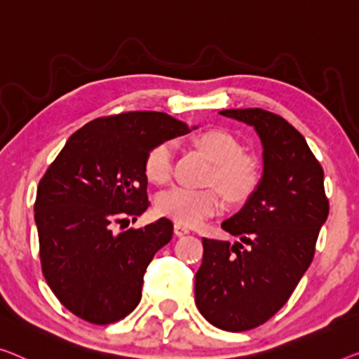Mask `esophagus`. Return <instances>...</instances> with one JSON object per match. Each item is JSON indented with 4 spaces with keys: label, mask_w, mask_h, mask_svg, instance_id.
<instances>
[{
    "label": "esophagus",
    "mask_w": 359,
    "mask_h": 359,
    "mask_svg": "<svg viewBox=\"0 0 359 359\" xmlns=\"http://www.w3.org/2000/svg\"><path fill=\"white\" fill-rule=\"evenodd\" d=\"M174 232H175V235H177V237H182V235L190 233V229L185 227V226H182V224L175 222V224H174Z\"/></svg>",
    "instance_id": "esophagus-1"
}]
</instances>
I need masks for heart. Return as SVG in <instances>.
<instances>
[{
	"label": "heart",
	"instance_id": "heart-1",
	"mask_svg": "<svg viewBox=\"0 0 359 359\" xmlns=\"http://www.w3.org/2000/svg\"><path fill=\"white\" fill-rule=\"evenodd\" d=\"M195 143L214 163L211 180L229 196H247L256 184V164L253 158L242 153V145L231 133L221 128H210L196 135ZM174 142L165 140L154 145L145 156L143 169L149 182L163 185L172 177ZM158 212L182 226H198L206 217L222 210V198L214 189L174 187L158 198Z\"/></svg>",
	"mask_w": 359,
	"mask_h": 359
}]
</instances>
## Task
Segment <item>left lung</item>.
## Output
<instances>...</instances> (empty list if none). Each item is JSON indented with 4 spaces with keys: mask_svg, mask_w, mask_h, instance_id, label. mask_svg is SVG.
<instances>
[{
    "mask_svg": "<svg viewBox=\"0 0 359 359\" xmlns=\"http://www.w3.org/2000/svg\"><path fill=\"white\" fill-rule=\"evenodd\" d=\"M219 114L255 128L263 175L242 210L221 224L238 242L203 238L195 303L214 327L243 332L264 324L290 298L313 261L329 201L324 170L295 127L259 108Z\"/></svg>",
    "mask_w": 359,
    "mask_h": 359,
    "instance_id": "left-lung-1",
    "label": "left lung"
}]
</instances>
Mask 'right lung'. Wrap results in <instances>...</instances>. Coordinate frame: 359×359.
Here are the masks:
<instances>
[{"mask_svg":"<svg viewBox=\"0 0 359 359\" xmlns=\"http://www.w3.org/2000/svg\"><path fill=\"white\" fill-rule=\"evenodd\" d=\"M191 128L156 111L100 117L69 137L43 175L35 201L43 274L76 316L104 325L140 303L143 274L174 226L161 217L114 233L111 224L147 211V153Z\"/></svg>","mask_w":359,"mask_h":359,"instance_id":"obj_1","label":"right lung"}]
</instances>
